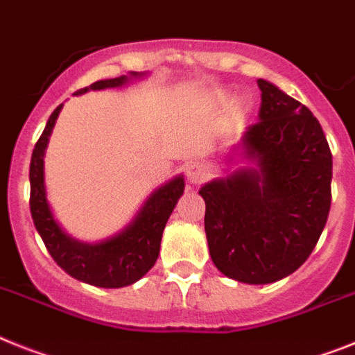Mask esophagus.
Segmentation results:
<instances>
[{
	"label": "esophagus",
	"mask_w": 355,
	"mask_h": 355,
	"mask_svg": "<svg viewBox=\"0 0 355 355\" xmlns=\"http://www.w3.org/2000/svg\"><path fill=\"white\" fill-rule=\"evenodd\" d=\"M186 177L187 182L193 184V186H198L207 178V169L202 162H189L186 166Z\"/></svg>",
	"instance_id": "1"
}]
</instances>
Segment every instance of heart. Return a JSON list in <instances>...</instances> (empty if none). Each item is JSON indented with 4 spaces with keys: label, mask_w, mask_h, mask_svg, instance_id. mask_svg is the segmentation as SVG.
<instances>
[{
    "label": "heart",
    "mask_w": 355,
    "mask_h": 355,
    "mask_svg": "<svg viewBox=\"0 0 355 355\" xmlns=\"http://www.w3.org/2000/svg\"><path fill=\"white\" fill-rule=\"evenodd\" d=\"M225 97H227V94L223 90H216L213 94V103L220 104L225 101ZM251 97L245 94H240L236 95V97H233V101H231V104H229V115H231V119H234V121H240V119H243L249 113V110H251Z\"/></svg>",
    "instance_id": "heart-1"
}]
</instances>
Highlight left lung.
I'll return each mask as SVG.
<instances>
[{
  "label": "left lung",
  "instance_id": "8db88e82",
  "mask_svg": "<svg viewBox=\"0 0 355 355\" xmlns=\"http://www.w3.org/2000/svg\"><path fill=\"white\" fill-rule=\"evenodd\" d=\"M258 122L233 148L249 166L227 169L198 191L211 260L249 285L278 282L305 263L329 218L332 182L320 121L272 83L258 79Z\"/></svg>",
  "mask_w": 355,
  "mask_h": 355
}]
</instances>
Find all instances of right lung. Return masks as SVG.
I'll return each mask as SVG.
<instances>
[{"label":"right lung","instance_id":"right-lung-1","mask_svg":"<svg viewBox=\"0 0 355 355\" xmlns=\"http://www.w3.org/2000/svg\"><path fill=\"white\" fill-rule=\"evenodd\" d=\"M146 71H130L128 76L103 79L88 88L76 92L83 95L90 90L121 88L133 79L144 77ZM62 104L50 115L31 160V213L34 225L55 263L71 278L103 288H119L132 285L151 269L159 258L160 240L169 214L184 193V177L177 175L151 193L133 220L117 234L88 243L70 236L59 225L46 198L44 186V151L55 126Z\"/></svg>","mask_w":355,"mask_h":355}]
</instances>
